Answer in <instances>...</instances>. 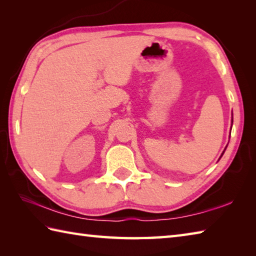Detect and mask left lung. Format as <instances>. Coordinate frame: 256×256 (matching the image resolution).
Instances as JSON below:
<instances>
[{
	"instance_id": "8db88e82",
	"label": "left lung",
	"mask_w": 256,
	"mask_h": 256,
	"mask_svg": "<svg viewBox=\"0 0 256 256\" xmlns=\"http://www.w3.org/2000/svg\"><path fill=\"white\" fill-rule=\"evenodd\" d=\"M224 153H222V155H224ZM222 155H221V156H222Z\"/></svg>"
}]
</instances>
